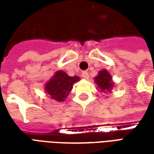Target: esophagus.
<instances>
[{
  "label": "esophagus",
  "instance_id": "esophagus-1",
  "mask_svg": "<svg viewBox=\"0 0 154 154\" xmlns=\"http://www.w3.org/2000/svg\"><path fill=\"white\" fill-rule=\"evenodd\" d=\"M82 77H83V78H85V79H88V77H89L88 72H87V71H84V72H82Z\"/></svg>",
  "mask_w": 154,
  "mask_h": 154
}]
</instances>
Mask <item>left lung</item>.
Listing matches in <instances>:
<instances>
[{
    "label": "left lung",
    "mask_w": 154,
    "mask_h": 154,
    "mask_svg": "<svg viewBox=\"0 0 154 154\" xmlns=\"http://www.w3.org/2000/svg\"><path fill=\"white\" fill-rule=\"evenodd\" d=\"M95 82L102 92H110L114 87V82H112V77L107 70H101L97 77H95Z\"/></svg>",
    "instance_id": "8db88e82"
}]
</instances>
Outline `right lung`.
<instances>
[{
    "mask_svg": "<svg viewBox=\"0 0 154 154\" xmlns=\"http://www.w3.org/2000/svg\"><path fill=\"white\" fill-rule=\"evenodd\" d=\"M80 80L77 76L70 77L63 71H57L54 76L45 84L44 90L51 99L57 101H64L72 89L73 84Z\"/></svg>",
    "mask_w": 154,
    "mask_h": 154,
    "instance_id": "right-lung-1",
    "label": "right lung"
}]
</instances>
